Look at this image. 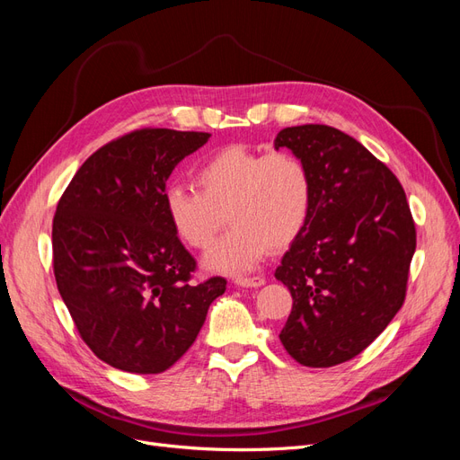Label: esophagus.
<instances>
[{"instance_id":"esophagus-1","label":"esophagus","mask_w":460,"mask_h":460,"mask_svg":"<svg viewBox=\"0 0 460 460\" xmlns=\"http://www.w3.org/2000/svg\"><path fill=\"white\" fill-rule=\"evenodd\" d=\"M234 284L242 286V288H261L264 284V278L262 276H238V278H234Z\"/></svg>"}]
</instances>
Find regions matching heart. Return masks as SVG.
<instances>
[{
	"label": "heart",
	"mask_w": 460,
	"mask_h": 460,
	"mask_svg": "<svg viewBox=\"0 0 460 460\" xmlns=\"http://www.w3.org/2000/svg\"><path fill=\"white\" fill-rule=\"evenodd\" d=\"M196 178L199 190L180 184L166 190L164 208L180 240L199 252L215 243L226 220L232 222L208 253V269L252 270L269 249L282 252L307 226L313 176L296 153L228 146L213 153Z\"/></svg>",
	"instance_id": "b5f03b06"
}]
</instances>
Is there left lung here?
<instances>
[{"mask_svg":"<svg viewBox=\"0 0 460 460\" xmlns=\"http://www.w3.org/2000/svg\"><path fill=\"white\" fill-rule=\"evenodd\" d=\"M280 147L313 176L307 226L274 272L294 299L280 341L303 367H336L365 351L405 301L414 220L397 176L355 137L303 124L278 132Z\"/></svg>","mask_w":460,"mask_h":460,"instance_id":"1","label":"left lung"}]
</instances>
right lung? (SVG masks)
Masks as SVG:
<instances>
[{
  "label": "right lung",
  "mask_w": 460,
  "mask_h": 460,
  "mask_svg": "<svg viewBox=\"0 0 460 460\" xmlns=\"http://www.w3.org/2000/svg\"><path fill=\"white\" fill-rule=\"evenodd\" d=\"M211 134L140 128L76 171L53 217V272L80 338L103 363L159 374L182 357L226 280L198 262L164 208L174 166Z\"/></svg>",
  "instance_id": "add662e5"
}]
</instances>
